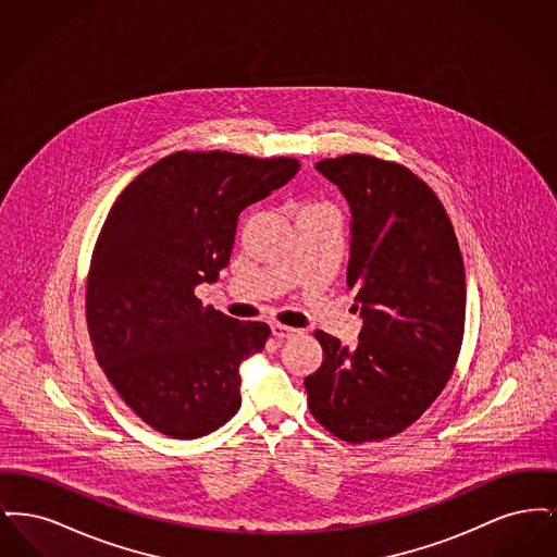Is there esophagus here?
<instances>
[{
	"mask_svg": "<svg viewBox=\"0 0 557 557\" xmlns=\"http://www.w3.org/2000/svg\"><path fill=\"white\" fill-rule=\"evenodd\" d=\"M271 334H273L277 341H288V338L298 336L300 332H298L296 327H288V325H282V323H273V325H271Z\"/></svg>",
	"mask_w": 557,
	"mask_h": 557,
	"instance_id": "34e87169",
	"label": "esophagus"
}]
</instances>
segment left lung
<instances>
[{
    "instance_id": "8db88e82",
    "label": "left lung",
    "mask_w": 557,
    "mask_h": 557,
    "mask_svg": "<svg viewBox=\"0 0 557 557\" xmlns=\"http://www.w3.org/2000/svg\"><path fill=\"white\" fill-rule=\"evenodd\" d=\"M315 169L350 209L346 286L363 327L355 348L315 332L323 361L305 377L309 409L346 443L384 441L449 382L466 323L463 259L449 214L407 166L346 154Z\"/></svg>"
}]
</instances>
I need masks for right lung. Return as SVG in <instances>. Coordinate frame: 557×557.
<instances>
[{"label": "right lung", "mask_w": 557, "mask_h": 557, "mask_svg": "<svg viewBox=\"0 0 557 557\" xmlns=\"http://www.w3.org/2000/svg\"><path fill=\"white\" fill-rule=\"evenodd\" d=\"M296 159L175 152L108 212L85 292L87 330L121 398L173 438H198L242 405L239 366L269 325L202 307L196 286L230 263L239 212L298 173Z\"/></svg>", "instance_id": "add662e5"}]
</instances>
